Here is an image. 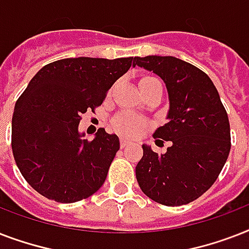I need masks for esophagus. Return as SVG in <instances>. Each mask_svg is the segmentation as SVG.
Segmentation results:
<instances>
[{"label":"esophagus","mask_w":249,"mask_h":249,"mask_svg":"<svg viewBox=\"0 0 249 249\" xmlns=\"http://www.w3.org/2000/svg\"><path fill=\"white\" fill-rule=\"evenodd\" d=\"M129 143H130V141H128L126 138H121V140H120V147L121 148L126 147Z\"/></svg>","instance_id":"obj_1"}]
</instances>
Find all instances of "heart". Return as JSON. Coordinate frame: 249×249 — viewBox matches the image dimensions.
Returning <instances> with one entry per match:
<instances>
[{
    "instance_id": "heart-1",
    "label": "heart",
    "mask_w": 249,
    "mask_h": 249,
    "mask_svg": "<svg viewBox=\"0 0 249 249\" xmlns=\"http://www.w3.org/2000/svg\"><path fill=\"white\" fill-rule=\"evenodd\" d=\"M151 80V77H146L141 81ZM144 126V121L141 117L132 115V113H123L120 116H117L113 121V128L116 129L120 134L128 137H134L142 130Z\"/></svg>"
}]
</instances>
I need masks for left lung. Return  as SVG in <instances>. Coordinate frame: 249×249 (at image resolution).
<instances>
[{
    "mask_svg": "<svg viewBox=\"0 0 249 249\" xmlns=\"http://www.w3.org/2000/svg\"><path fill=\"white\" fill-rule=\"evenodd\" d=\"M133 67L163 80L169 98L168 123L154 138L170 141L165 154L142 144L136 166L141 190L156 203L176 207L201 196L221 173L230 152V124L220 94L207 73L174 56H136Z\"/></svg>",
    "mask_w": 249,
    "mask_h": 249,
    "instance_id": "1",
    "label": "left lung"
}]
</instances>
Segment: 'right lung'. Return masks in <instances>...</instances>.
<instances>
[{
	"mask_svg": "<svg viewBox=\"0 0 249 249\" xmlns=\"http://www.w3.org/2000/svg\"><path fill=\"white\" fill-rule=\"evenodd\" d=\"M133 62V56L67 58L33 76L14 107L11 147L21 176L37 193L75 203L101 189L120 141L103 128L86 140L80 120L102 105Z\"/></svg>",
	"mask_w": 249,
	"mask_h": 249,
	"instance_id": "add662e5",
	"label": "right lung"
}]
</instances>
